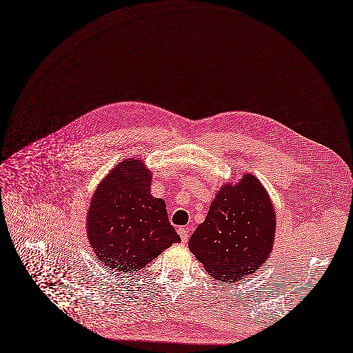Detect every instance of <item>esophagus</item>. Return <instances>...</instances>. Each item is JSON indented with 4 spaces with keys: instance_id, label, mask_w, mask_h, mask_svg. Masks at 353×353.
<instances>
[{
    "instance_id": "1",
    "label": "esophagus",
    "mask_w": 353,
    "mask_h": 353,
    "mask_svg": "<svg viewBox=\"0 0 353 353\" xmlns=\"http://www.w3.org/2000/svg\"><path fill=\"white\" fill-rule=\"evenodd\" d=\"M178 234L181 235L182 242H186V241H188V238H189V232H188V230H185V229H182V228H179V229H178Z\"/></svg>"
}]
</instances>
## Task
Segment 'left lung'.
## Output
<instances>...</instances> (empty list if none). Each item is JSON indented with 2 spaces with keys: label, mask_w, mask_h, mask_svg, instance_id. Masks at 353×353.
<instances>
[{
  "label": "left lung",
  "mask_w": 353,
  "mask_h": 353,
  "mask_svg": "<svg viewBox=\"0 0 353 353\" xmlns=\"http://www.w3.org/2000/svg\"><path fill=\"white\" fill-rule=\"evenodd\" d=\"M274 233V207L261 183L248 174L235 186H222L189 248L211 276L235 282L267 260Z\"/></svg>",
  "instance_id": "1"
}]
</instances>
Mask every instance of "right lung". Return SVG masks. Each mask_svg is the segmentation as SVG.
<instances>
[{"instance_id": "right-lung-1", "label": "right lung", "mask_w": 353, "mask_h": 353, "mask_svg": "<svg viewBox=\"0 0 353 353\" xmlns=\"http://www.w3.org/2000/svg\"><path fill=\"white\" fill-rule=\"evenodd\" d=\"M142 160L121 161L97 188L88 214L89 242L114 272L132 274L181 242L161 199L150 194Z\"/></svg>"}]
</instances>
